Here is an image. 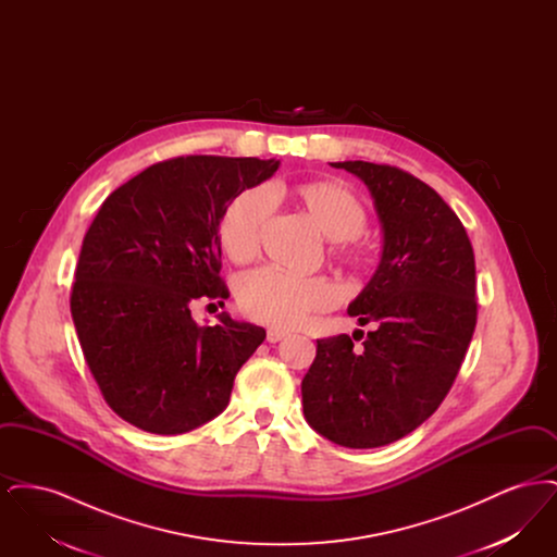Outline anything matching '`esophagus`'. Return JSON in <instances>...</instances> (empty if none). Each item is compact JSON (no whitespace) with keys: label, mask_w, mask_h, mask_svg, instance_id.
<instances>
[{"label":"esophagus","mask_w":557,"mask_h":557,"mask_svg":"<svg viewBox=\"0 0 557 557\" xmlns=\"http://www.w3.org/2000/svg\"><path fill=\"white\" fill-rule=\"evenodd\" d=\"M286 336H288V332H284V330H280V327H269V330H267V343H271V345L284 341Z\"/></svg>","instance_id":"esophagus-1"}]
</instances>
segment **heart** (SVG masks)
I'll list each match as a JSON object with an SVG mask.
<instances>
[{"label":"heart","instance_id":"heart-1","mask_svg":"<svg viewBox=\"0 0 557 557\" xmlns=\"http://www.w3.org/2000/svg\"><path fill=\"white\" fill-rule=\"evenodd\" d=\"M271 194L292 198L345 259L352 263L366 261V252L355 246V238L366 230L368 211L355 191L338 182L318 180L273 186ZM267 214L265 189H244L230 200L219 219L216 238L232 261L246 263L259 252ZM336 298L338 288L330 280L296 277L273 267L248 273L238 286L242 311L273 327H294L309 313L336 302Z\"/></svg>","mask_w":557,"mask_h":557}]
</instances>
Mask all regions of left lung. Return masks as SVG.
<instances>
[{
  "label": "left lung",
  "instance_id": "obj_1",
  "mask_svg": "<svg viewBox=\"0 0 557 557\" xmlns=\"http://www.w3.org/2000/svg\"><path fill=\"white\" fill-rule=\"evenodd\" d=\"M330 164L368 186L382 227L380 263L346 309L375 330L363 346L355 334L318 341L302 411L327 441L373 449L424 424L447 397L476 327V263L466 227L424 182L366 160Z\"/></svg>",
  "mask_w": 557,
  "mask_h": 557
}]
</instances>
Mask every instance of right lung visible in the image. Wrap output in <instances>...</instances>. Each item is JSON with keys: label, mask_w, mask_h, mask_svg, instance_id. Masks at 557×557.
I'll use <instances>...</instances> for the list:
<instances>
[{"label": "right lung", "mask_w": 557, "mask_h": 557, "mask_svg": "<svg viewBox=\"0 0 557 557\" xmlns=\"http://www.w3.org/2000/svg\"><path fill=\"white\" fill-rule=\"evenodd\" d=\"M280 160L182 157L114 189L81 246L71 313L85 361L110 409L152 434L214 420L265 330L225 311L191 318L196 300L227 298L219 219Z\"/></svg>", "instance_id": "right-lung-1"}]
</instances>
